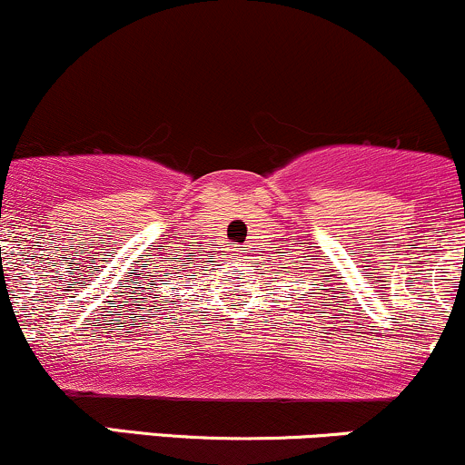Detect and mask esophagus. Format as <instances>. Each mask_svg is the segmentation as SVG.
I'll list each match as a JSON object with an SVG mask.
<instances>
[{
	"mask_svg": "<svg viewBox=\"0 0 465 465\" xmlns=\"http://www.w3.org/2000/svg\"><path fill=\"white\" fill-rule=\"evenodd\" d=\"M232 256H233V258L241 256V247H233V249H232Z\"/></svg>",
	"mask_w": 465,
	"mask_h": 465,
	"instance_id": "obj_1",
	"label": "esophagus"
}]
</instances>
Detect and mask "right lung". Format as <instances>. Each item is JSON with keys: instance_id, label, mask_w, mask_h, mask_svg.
<instances>
[{"instance_id": "obj_1", "label": "right lung", "mask_w": 465, "mask_h": 465, "mask_svg": "<svg viewBox=\"0 0 465 465\" xmlns=\"http://www.w3.org/2000/svg\"><path fill=\"white\" fill-rule=\"evenodd\" d=\"M198 247H203V244H198ZM196 253H201V249H198V252H193V249H185V252H181V253H172L174 260H170L172 264H167V273H170V278H167L165 282H170V280H174V278L176 280H190L187 275L193 272L192 264L198 262ZM207 262H212V260H207Z\"/></svg>"}]
</instances>
